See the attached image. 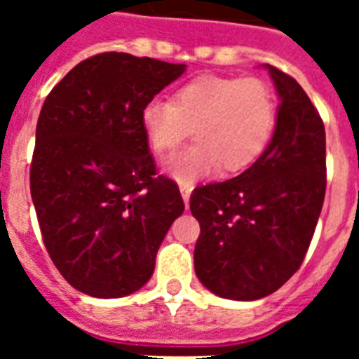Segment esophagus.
<instances>
[{
	"mask_svg": "<svg viewBox=\"0 0 359 359\" xmlns=\"http://www.w3.org/2000/svg\"><path fill=\"white\" fill-rule=\"evenodd\" d=\"M191 190H194V186L191 184H180V196H182V201H184L186 208H188V205H190Z\"/></svg>",
	"mask_w": 359,
	"mask_h": 359,
	"instance_id": "esophagus-1",
	"label": "esophagus"
}]
</instances>
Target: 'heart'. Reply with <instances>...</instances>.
I'll return each instance as SVG.
<instances>
[{
    "mask_svg": "<svg viewBox=\"0 0 359 359\" xmlns=\"http://www.w3.org/2000/svg\"><path fill=\"white\" fill-rule=\"evenodd\" d=\"M278 119L272 87L259 78H199L175 93L173 102L151 98L141 108V128L158 154L173 151L194 128L196 141L163 163L179 184H194L222 165L238 173L257 162Z\"/></svg>",
    "mask_w": 359,
    "mask_h": 359,
    "instance_id": "1",
    "label": "heart"
}]
</instances>
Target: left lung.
<instances>
[{
	"label": "left lung",
	"instance_id": "obj_1",
	"mask_svg": "<svg viewBox=\"0 0 359 359\" xmlns=\"http://www.w3.org/2000/svg\"><path fill=\"white\" fill-rule=\"evenodd\" d=\"M279 97L268 147L238 177L199 186L190 210L201 225L194 262L222 298L251 302L292 278L307 253L326 194V132L300 83L264 65Z\"/></svg>",
	"mask_w": 359,
	"mask_h": 359
}]
</instances>
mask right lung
<instances>
[{"label":"right lung","mask_w":359,"mask_h":359,"mask_svg":"<svg viewBox=\"0 0 359 359\" xmlns=\"http://www.w3.org/2000/svg\"><path fill=\"white\" fill-rule=\"evenodd\" d=\"M186 65L98 53L53 87L39 115L31 199L53 264L74 289L121 298L151 279L184 203L156 175L141 108Z\"/></svg>","instance_id":"obj_1"}]
</instances>
